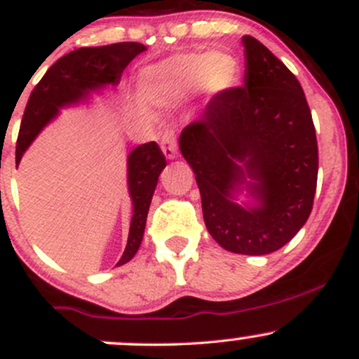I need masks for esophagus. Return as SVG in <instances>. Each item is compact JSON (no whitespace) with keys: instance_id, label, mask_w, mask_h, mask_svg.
I'll return each mask as SVG.
<instances>
[{"instance_id":"34e87169","label":"esophagus","mask_w":359,"mask_h":359,"mask_svg":"<svg viewBox=\"0 0 359 359\" xmlns=\"http://www.w3.org/2000/svg\"><path fill=\"white\" fill-rule=\"evenodd\" d=\"M162 151L168 160H174L177 156V140L172 131H167L162 137Z\"/></svg>"}]
</instances>
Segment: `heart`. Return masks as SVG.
Segmentation results:
<instances>
[{"label":"heart","mask_w":359,"mask_h":359,"mask_svg":"<svg viewBox=\"0 0 359 359\" xmlns=\"http://www.w3.org/2000/svg\"><path fill=\"white\" fill-rule=\"evenodd\" d=\"M240 65L228 52H211L208 55L189 53L163 60L143 74L145 89L156 102H175L187 96L196 86L211 94L233 88Z\"/></svg>","instance_id":"1"}]
</instances>
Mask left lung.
<instances>
[{"label":"left lung","mask_w":359,"mask_h":359,"mask_svg":"<svg viewBox=\"0 0 359 359\" xmlns=\"http://www.w3.org/2000/svg\"><path fill=\"white\" fill-rule=\"evenodd\" d=\"M245 84L214 96L182 130L205 228L224 250L269 255L306 224L317 185L316 128L302 86L253 36H243ZM249 194L251 203H238Z\"/></svg>","instance_id":"8db88e82"}]
</instances>
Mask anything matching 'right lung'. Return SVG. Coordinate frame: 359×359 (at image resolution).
Returning <instances> with one entry per match:
<instances>
[{
    "instance_id": "right-lung-1",
    "label": "right lung",
    "mask_w": 359,
    "mask_h": 359,
    "mask_svg": "<svg viewBox=\"0 0 359 359\" xmlns=\"http://www.w3.org/2000/svg\"><path fill=\"white\" fill-rule=\"evenodd\" d=\"M145 50V45L138 42H121L77 48L60 57L36 84L27 102L16 142V167L27 148L52 119L59 116L62 108L88 101L90 94L108 86H118L128 64ZM165 165V156L155 142L143 143L128 155V192L133 216L125 253L118 265L130 262L142 245L151 197Z\"/></svg>"
}]
</instances>
